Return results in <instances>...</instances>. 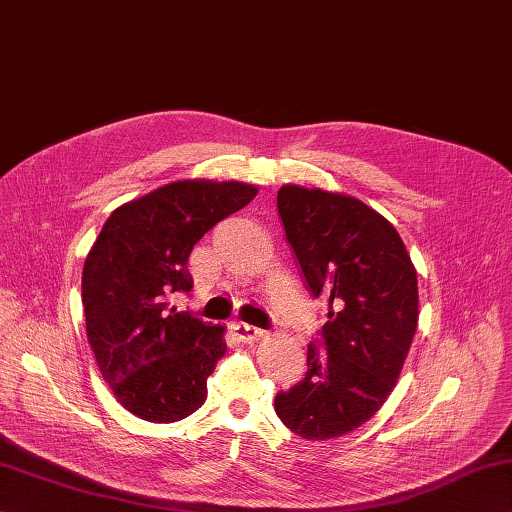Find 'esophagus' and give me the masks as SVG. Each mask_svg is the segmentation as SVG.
<instances>
[{
    "mask_svg": "<svg viewBox=\"0 0 512 512\" xmlns=\"http://www.w3.org/2000/svg\"><path fill=\"white\" fill-rule=\"evenodd\" d=\"M231 329H233L235 337L242 339V342H257V339H259L261 335H264V331H261L259 326L248 324V322H240V320L233 322Z\"/></svg>",
    "mask_w": 512,
    "mask_h": 512,
    "instance_id": "34e87169",
    "label": "esophagus"
}]
</instances>
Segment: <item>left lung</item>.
Wrapping results in <instances>:
<instances>
[{
    "label": "left lung",
    "mask_w": 512,
    "mask_h": 512,
    "mask_svg": "<svg viewBox=\"0 0 512 512\" xmlns=\"http://www.w3.org/2000/svg\"><path fill=\"white\" fill-rule=\"evenodd\" d=\"M287 242L324 326L307 348V374L274 398L281 422L305 439L359 428L396 385L417 329V274L398 231L359 199L283 186Z\"/></svg>",
    "instance_id": "8db88e82"
}]
</instances>
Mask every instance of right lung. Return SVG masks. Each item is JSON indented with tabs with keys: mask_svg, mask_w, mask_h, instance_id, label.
Instances as JSON below:
<instances>
[{
	"mask_svg": "<svg viewBox=\"0 0 512 512\" xmlns=\"http://www.w3.org/2000/svg\"><path fill=\"white\" fill-rule=\"evenodd\" d=\"M240 181H175L114 209L82 274L88 344L127 411L179 422L205 402L207 376L225 355L222 326L173 298L192 290L194 244L253 201Z\"/></svg>",
	"mask_w": 512,
	"mask_h": 512,
	"instance_id": "right-lung-1",
	"label": "right lung"
}]
</instances>
